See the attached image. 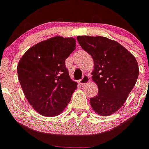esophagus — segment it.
I'll use <instances>...</instances> for the list:
<instances>
[{
  "instance_id": "esophagus-1",
  "label": "esophagus",
  "mask_w": 149,
  "mask_h": 149,
  "mask_svg": "<svg viewBox=\"0 0 149 149\" xmlns=\"http://www.w3.org/2000/svg\"><path fill=\"white\" fill-rule=\"evenodd\" d=\"M89 81H90L89 76L87 74H85V75H84L83 77H82V79H81V80L79 81V82L81 85H85V84H88V82H89Z\"/></svg>"
}]
</instances>
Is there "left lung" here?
<instances>
[{
    "label": "left lung",
    "mask_w": 149,
    "mask_h": 149,
    "mask_svg": "<svg viewBox=\"0 0 149 149\" xmlns=\"http://www.w3.org/2000/svg\"><path fill=\"white\" fill-rule=\"evenodd\" d=\"M79 45L94 62L92 79L98 94L90 99L96 113L109 116L118 110L134 87L139 74L135 57L115 40L104 37L78 36Z\"/></svg>",
    "instance_id": "1"
}]
</instances>
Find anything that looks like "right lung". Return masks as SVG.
I'll use <instances>...</instances> for the list:
<instances>
[{"label":"right lung","mask_w":149,"mask_h":149,"mask_svg":"<svg viewBox=\"0 0 149 149\" xmlns=\"http://www.w3.org/2000/svg\"><path fill=\"white\" fill-rule=\"evenodd\" d=\"M75 48L74 38L55 36L30 47L19 61L22 90L30 105L43 116L60 115L77 88L65 63Z\"/></svg>","instance_id":"add662e5"}]
</instances>
